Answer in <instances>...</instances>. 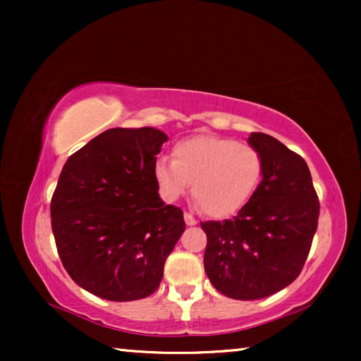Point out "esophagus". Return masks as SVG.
<instances>
[{"label":"esophagus","instance_id":"obj_1","mask_svg":"<svg viewBox=\"0 0 361 361\" xmlns=\"http://www.w3.org/2000/svg\"><path fill=\"white\" fill-rule=\"evenodd\" d=\"M184 220H185V225H189V226L197 225V220H195L194 216H192L190 214H185V215H184Z\"/></svg>","mask_w":361,"mask_h":361}]
</instances>
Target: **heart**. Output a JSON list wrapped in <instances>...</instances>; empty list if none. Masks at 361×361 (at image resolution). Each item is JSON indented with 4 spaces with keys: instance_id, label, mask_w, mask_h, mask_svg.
Here are the masks:
<instances>
[{
    "instance_id": "obj_1",
    "label": "heart",
    "mask_w": 361,
    "mask_h": 361,
    "mask_svg": "<svg viewBox=\"0 0 361 361\" xmlns=\"http://www.w3.org/2000/svg\"><path fill=\"white\" fill-rule=\"evenodd\" d=\"M263 174V159L253 146L226 137L199 135L176 142L172 161L152 166L159 194L177 200L189 190L207 215H235L248 204Z\"/></svg>"
}]
</instances>
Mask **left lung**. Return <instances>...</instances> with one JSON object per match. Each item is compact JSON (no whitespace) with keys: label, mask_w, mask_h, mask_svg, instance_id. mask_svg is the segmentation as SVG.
<instances>
[{"label":"left lung","mask_w":361,"mask_h":361,"mask_svg":"<svg viewBox=\"0 0 361 361\" xmlns=\"http://www.w3.org/2000/svg\"><path fill=\"white\" fill-rule=\"evenodd\" d=\"M263 180L233 219L202 221L204 268L214 288L238 300L263 299L300 274L319 221V197L305 161L276 137L251 133Z\"/></svg>","instance_id":"obj_1"}]
</instances>
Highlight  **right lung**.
I'll return each instance as SVG.
<instances>
[{
    "label": "right lung",
    "instance_id": "right-lung-1",
    "mask_svg": "<svg viewBox=\"0 0 361 361\" xmlns=\"http://www.w3.org/2000/svg\"><path fill=\"white\" fill-rule=\"evenodd\" d=\"M167 141L156 128H111L68 157L51 200L63 268L106 300L145 299L185 230L179 207L157 194L152 166Z\"/></svg>",
    "mask_w": 361,
    "mask_h": 361
}]
</instances>
